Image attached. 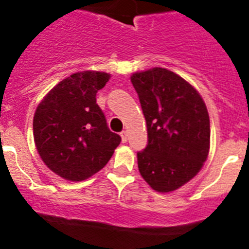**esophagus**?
Returning a JSON list of instances; mask_svg holds the SVG:
<instances>
[{"mask_svg":"<svg viewBox=\"0 0 249 249\" xmlns=\"http://www.w3.org/2000/svg\"><path fill=\"white\" fill-rule=\"evenodd\" d=\"M120 136H122L123 142H126V141H127V132L126 131H122V132H120Z\"/></svg>","mask_w":249,"mask_h":249,"instance_id":"obj_1","label":"esophagus"}]
</instances>
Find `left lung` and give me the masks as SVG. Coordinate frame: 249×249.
Masks as SVG:
<instances>
[{
    "instance_id": "1",
    "label": "left lung",
    "mask_w": 249,
    "mask_h": 249,
    "mask_svg": "<svg viewBox=\"0 0 249 249\" xmlns=\"http://www.w3.org/2000/svg\"><path fill=\"white\" fill-rule=\"evenodd\" d=\"M147 126V146L138 152L140 174L152 189L168 193L194 178L210 148V119L189 82L162 67L132 73Z\"/></svg>"
}]
</instances>
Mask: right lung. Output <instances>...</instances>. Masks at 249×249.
Masks as SVG:
<instances>
[{
    "label": "right lung",
    "instance_id": "obj_1",
    "mask_svg": "<svg viewBox=\"0 0 249 249\" xmlns=\"http://www.w3.org/2000/svg\"><path fill=\"white\" fill-rule=\"evenodd\" d=\"M110 75L73 73L57 83L39 103L33 119L36 150L49 169L71 182L101 171L122 138L111 132L97 104V92Z\"/></svg>",
    "mask_w": 249,
    "mask_h": 249
}]
</instances>
